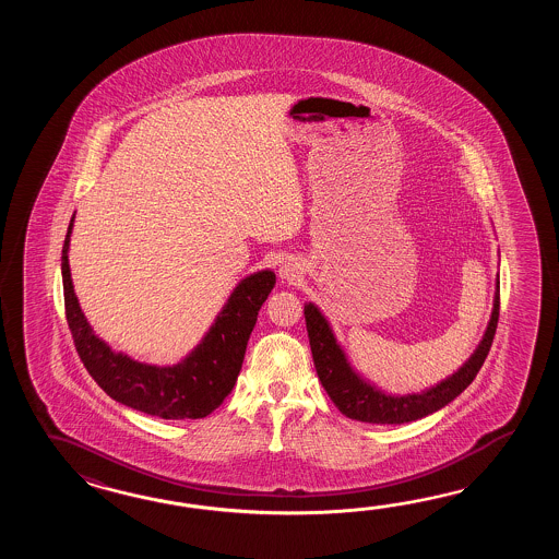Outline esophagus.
<instances>
[{
	"label": "esophagus",
	"instance_id": "34e87169",
	"mask_svg": "<svg viewBox=\"0 0 559 559\" xmlns=\"http://www.w3.org/2000/svg\"><path fill=\"white\" fill-rule=\"evenodd\" d=\"M280 275H282L284 280H287V282H294L297 277L296 263L285 262L284 265H282V270H280Z\"/></svg>",
	"mask_w": 559,
	"mask_h": 559
}]
</instances>
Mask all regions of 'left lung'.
Instances as JSON below:
<instances>
[{
  "label": "left lung",
  "mask_w": 559,
  "mask_h": 559,
  "mask_svg": "<svg viewBox=\"0 0 559 559\" xmlns=\"http://www.w3.org/2000/svg\"><path fill=\"white\" fill-rule=\"evenodd\" d=\"M306 328H308L309 345L313 354V366L318 371L323 390L332 397L335 407L357 421L368 424H407L419 417L429 416L450 404L465 388L474 381L477 371L484 366L489 347L493 344V335L498 330L499 320V282L491 320L487 325L481 344L477 345L474 356L464 364V368L455 371L452 378L441 381L428 392L412 395H385L368 381L361 380L352 366L347 364L342 347L333 337L332 328L328 325L320 309L313 304L304 306Z\"/></svg>",
  "instance_id": "8db88e82"
}]
</instances>
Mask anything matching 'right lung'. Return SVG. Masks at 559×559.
<instances>
[{"mask_svg":"<svg viewBox=\"0 0 559 559\" xmlns=\"http://www.w3.org/2000/svg\"><path fill=\"white\" fill-rule=\"evenodd\" d=\"M61 250V277L66 320L78 356L95 383L119 404L162 419H200L210 416L234 390L246 356V345L258 321V311L274 289L275 274L265 270L246 277L227 299L202 344L178 366H147L116 354L104 344L85 320L73 294L68 262L70 234Z\"/></svg>","mask_w":559,"mask_h":559,"instance_id":"1","label":"right lung"}]
</instances>
